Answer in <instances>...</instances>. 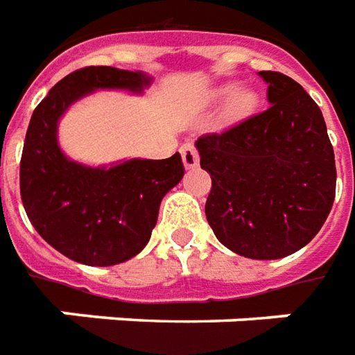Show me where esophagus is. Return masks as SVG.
Listing matches in <instances>:
<instances>
[{"instance_id": "34e87169", "label": "esophagus", "mask_w": 355, "mask_h": 355, "mask_svg": "<svg viewBox=\"0 0 355 355\" xmlns=\"http://www.w3.org/2000/svg\"><path fill=\"white\" fill-rule=\"evenodd\" d=\"M180 155H182V163H184L186 169H194L200 163V155H198V150L192 142H186L182 148H180Z\"/></svg>"}]
</instances>
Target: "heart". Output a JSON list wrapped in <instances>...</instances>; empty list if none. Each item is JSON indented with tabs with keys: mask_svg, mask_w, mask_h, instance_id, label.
Masks as SVG:
<instances>
[{
	"mask_svg": "<svg viewBox=\"0 0 355 355\" xmlns=\"http://www.w3.org/2000/svg\"><path fill=\"white\" fill-rule=\"evenodd\" d=\"M227 96H229V100H227V117L229 119L246 117L254 111L255 103H257L255 92L248 86L234 88L232 84H223L211 94L213 100H223Z\"/></svg>",
	"mask_w": 355,
	"mask_h": 355,
	"instance_id": "1",
	"label": "heart"
}]
</instances>
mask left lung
I'll use <instances>...</instances> for the list:
<instances>
[{
    "mask_svg": "<svg viewBox=\"0 0 355 355\" xmlns=\"http://www.w3.org/2000/svg\"><path fill=\"white\" fill-rule=\"evenodd\" d=\"M263 113L196 140L211 177L205 217L230 252L281 259L311 242L331 213L334 152L323 113L296 80L259 71Z\"/></svg>",
    "mask_w": 355,
    "mask_h": 355,
    "instance_id": "8db88e82",
    "label": "left lung"
}]
</instances>
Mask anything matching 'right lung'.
<instances>
[{
  "mask_svg": "<svg viewBox=\"0 0 355 355\" xmlns=\"http://www.w3.org/2000/svg\"><path fill=\"white\" fill-rule=\"evenodd\" d=\"M152 83L142 71L86 67L59 80L32 113L21 159L22 205L40 236L76 263L109 267L140 254L161 200L182 180L184 167L180 153L84 165L61 150L59 121L94 92L142 94Z\"/></svg>",
  "mask_w": 355,
  "mask_h": 355,
  "instance_id": "add662e5",
  "label": "right lung"
}]
</instances>
